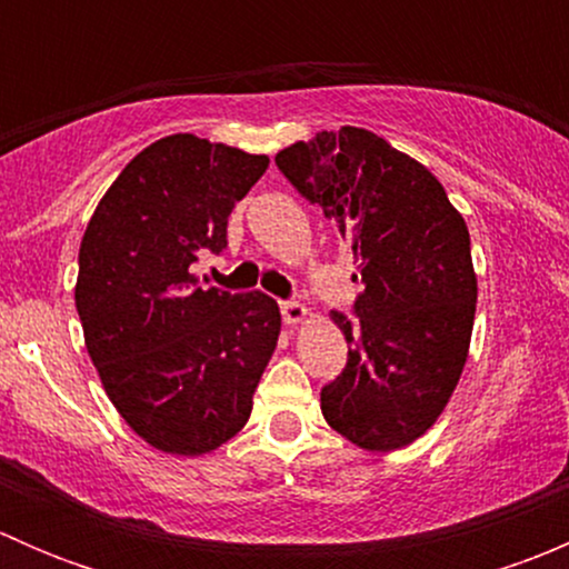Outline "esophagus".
Instances as JSON below:
<instances>
[{
    "mask_svg": "<svg viewBox=\"0 0 569 569\" xmlns=\"http://www.w3.org/2000/svg\"><path fill=\"white\" fill-rule=\"evenodd\" d=\"M280 317H283L286 325H300L308 317V308L300 306V302H280Z\"/></svg>",
    "mask_w": 569,
    "mask_h": 569,
    "instance_id": "obj_1",
    "label": "esophagus"
}]
</instances>
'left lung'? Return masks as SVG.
<instances>
[{
  "mask_svg": "<svg viewBox=\"0 0 569 569\" xmlns=\"http://www.w3.org/2000/svg\"><path fill=\"white\" fill-rule=\"evenodd\" d=\"M274 164L352 244L363 283L358 319L330 313L349 358L321 388V416L360 449H401L438 421L468 360V226L438 178L366 129L319 131Z\"/></svg>",
  "mask_w": 569,
  "mask_h": 569,
  "instance_id": "obj_1",
  "label": "left lung"
}]
</instances>
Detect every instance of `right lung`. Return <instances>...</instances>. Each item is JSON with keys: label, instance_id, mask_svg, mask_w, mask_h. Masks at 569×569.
<instances>
[{"label": "right lung", "instance_id": "obj_1", "mask_svg": "<svg viewBox=\"0 0 569 569\" xmlns=\"http://www.w3.org/2000/svg\"><path fill=\"white\" fill-rule=\"evenodd\" d=\"M269 168L194 134L137 153L96 206L79 248L77 311L114 410L164 455L198 457L248 423L278 347L261 291L200 289L192 263L228 244V217Z\"/></svg>", "mask_w": 569, "mask_h": 569}]
</instances>
